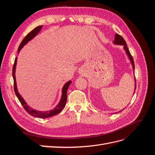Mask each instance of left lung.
<instances>
[{"label": "left lung", "mask_w": 155, "mask_h": 155, "mask_svg": "<svg viewBox=\"0 0 155 155\" xmlns=\"http://www.w3.org/2000/svg\"><path fill=\"white\" fill-rule=\"evenodd\" d=\"M114 44H117V45H124V48L125 49V50L126 51V53L129 56V58L130 59V61H131V63H132V65H133V70H134V60H133V58L132 57V55H131L130 51L127 48V44H126V42L124 40V39L122 37H121V35H120L119 34H116L115 35V39H114ZM136 81V79H135ZM136 87H137V85H135V89H136ZM135 92V91H134Z\"/></svg>", "instance_id": "left-lung-1"}]
</instances>
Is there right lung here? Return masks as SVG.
<instances>
[{"instance_id":"right-lung-1","label":"right lung","mask_w":155,"mask_h":155,"mask_svg":"<svg viewBox=\"0 0 155 155\" xmlns=\"http://www.w3.org/2000/svg\"><path fill=\"white\" fill-rule=\"evenodd\" d=\"M42 28V26H39L36 27L35 28H34L32 31H31L30 33H28L26 35V36L25 37L22 42L21 43L19 46H18V53L19 52L20 50L23 47V46L26 45L28 42L30 41L31 39L34 38V37L38 34L39 31L41 30ZM16 63H17V58L15 59V62H14V64L13 66V70H12V75H13V81H14V91H15V94L17 97H18V100L21 102V105L24 107V109L25 110L30 114L32 116L34 117H37V118H49V117L55 116L56 114H59V112L63 110V108L64 107L65 105H66V102L67 100V90L69 85H70V83L72 82L69 81L67 82L65 85H64L63 90H62V97L61 98V101L59 103V104L55 107V109L53 110H51L49 111H38L31 109V107L29 106H28L26 103L25 101V100H23V98L21 97V96L19 94V93L17 91V84H16V81H15V67H16Z\"/></svg>"}]
</instances>
